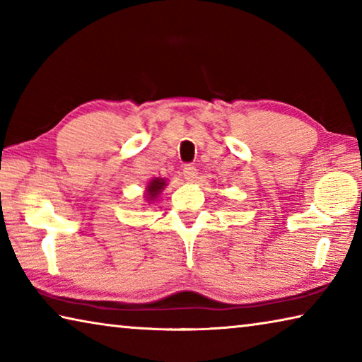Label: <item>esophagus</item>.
Segmentation results:
<instances>
[{
  "label": "esophagus",
  "instance_id": "1",
  "mask_svg": "<svg viewBox=\"0 0 362 362\" xmlns=\"http://www.w3.org/2000/svg\"><path fill=\"white\" fill-rule=\"evenodd\" d=\"M183 177H185V180L188 182H196V179H198V169L192 166V164H187V166L183 168Z\"/></svg>",
  "mask_w": 362,
  "mask_h": 362
}]
</instances>
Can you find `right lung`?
<instances>
[{
    "mask_svg": "<svg viewBox=\"0 0 362 362\" xmlns=\"http://www.w3.org/2000/svg\"><path fill=\"white\" fill-rule=\"evenodd\" d=\"M164 187H166V179H156L150 180L148 187H146V201H155L158 198V194L163 192Z\"/></svg>",
    "mask_w": 362,
    "mask_h": 362,
    "instance_id": "right-lung-1",
    "label": "right lung"
}]
</instances>
